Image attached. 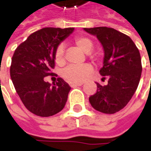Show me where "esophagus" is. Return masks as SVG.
I'll list each match as a JSON object with an SVG mask.
<instances>
[{"mask_svg": "<svg viewBox=\"0 0 151 151\" xmlns=\"http://www.w3.org/2000/svg\"><path fill=\"white\" fill-rule=\"evenodd\" d=\"M82 85H83V83H72V84H70V86H71L72 87L80 86H82Z\"/></svg>", "mask_w": 151, "mask_h": 151, "instance_id": "34e87169", "label": "esophagus"}]
</instances>
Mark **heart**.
<instances>
[{"instance_id": "obj_1", "label": "heart", "mask_w": 151, "mask_h": 151, "mask_svg": "<svg viewBox=\"0 0 151 151\" xmlns=\"http://www.w3.org/2000/svg\"><path fill=\"white\" fill-rule=\"evenodd\" d=\"M76 45L85 53H90L93 48V42L84 37H78L75 39ZM65 47L63 45L58 46L55 52V60L58 64H62L65 60ZM93 71L90 65L86 64L83 65H69L63 72V78L70 83H78L83 81Z\"/></svg>"}]
</instances>
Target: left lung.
I'll return each mask as SVG.
<instances>
[{
	"instance_id": "8db88e82",
	"label": "left lung",
	"mask_w": 151,
	"mask_h": 151,
	"mask_svg": "<svg viewBox=\"0 0 151 151\" xmlns=\"http://www.w3.org/2000/svg\"><path fill=\"white\" fill-rule=\"evenodd\" d=\"M84 30L95 36L103 47L100 74L108 78L104 86L96 83L97 92L89 97L90 104L99 112L114 114L129 103L137 89L142 74L139 50L129 37L114 29L95 27Z\"/></svg>"
}]
</instances>
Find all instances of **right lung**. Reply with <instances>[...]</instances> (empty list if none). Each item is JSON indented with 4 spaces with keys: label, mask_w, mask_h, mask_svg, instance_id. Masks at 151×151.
Segmentation results:
<instances>
[{
    "label": "right lung",
    "mask_w": 151,
    "mask_h": 151,
    "mask_svg": "<svg viewBox=\"0 0 151 151\" xmlns=\"http://www.w3.org/2000/svg\"><path fill=\"white\" fill-rule=\"evenodd\" d=\"M73 30L44 28L29 35L15 50L10 67L12 82L26 108L38 116L58 114L67 101L70 86L61 78L50 85L45 77L53 74L56 50Z\"/></svg>",
    "instance_id": "1"
}]
</instances>
